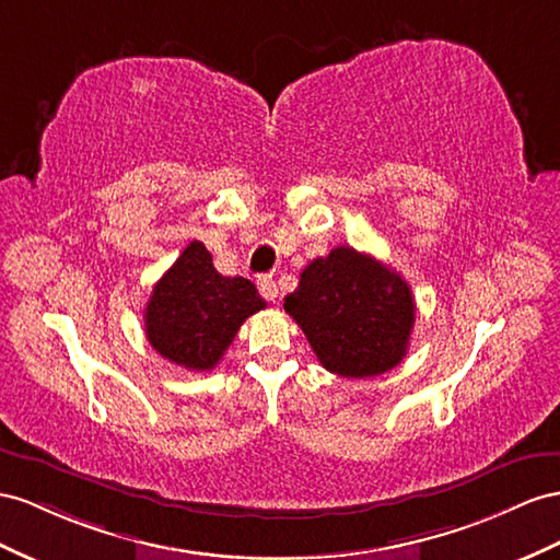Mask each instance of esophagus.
Instances as JSON below:
<instances>
[{
    "mask_svg": "<svg viewBox=\"0 0 560 560\" xmlns=\"http://www.w3.org/2000/svg\"><path fill=\"white\" fill-rule=\"evenodd\" d=\"M257 289H260V295L265 300H277V295H279V285H277V281L271 279V277H260V279H257Z\"/></svg>",
    "mask_w": 560,
    "mask_h": 560,
    "instance_id": "esophagus-1",
    "label": "esophagus"
}]
</instances>
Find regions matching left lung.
Segmentation results:
<instances>
[{"mask_svg": "<svg viewBox=\"0 0 560 560\" xmlns=\"http://www.w3.org/2000/svg\"><path fill=\"white\" fill-rule=\"evenodd\" d=\"M283 310L322 366L346 378L378 376L402 362L417 319L409 283L350 246L312 260Z\"/></svg>", "mask_w": 560, "mask_h": 560, "instance_id": "left-lung-1", "label": "left lung"}]
</instances>
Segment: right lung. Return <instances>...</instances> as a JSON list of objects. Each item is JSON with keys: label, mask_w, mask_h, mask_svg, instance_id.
<instances>
[{"label": "right lung", "mask_w": 560, "mask_h": 560, "mask_svg": "<svg viewBox=\"0 0 560 560\" xmlns=\"http://www.w3.org/2000/svg\"><path fill=\"white\" fill-rule=\"evenodd\" d=\"M265 307L253 281L222 277L203 243L191 241L153 285L143 324L153 350L167 362L210 371L241 324Z\"/></svg>", "instance_id": "obj_1"}]
</instances>
